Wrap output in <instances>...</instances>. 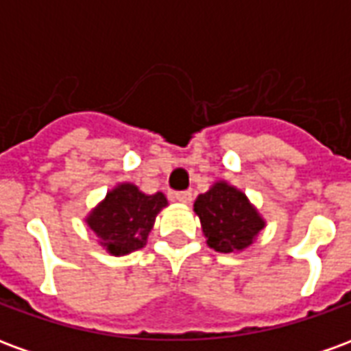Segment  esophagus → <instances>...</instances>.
Here are the masks:
<instances>
[{
    "label": "esophagus",
    "instance_id": "obj_1",
    "mask_svg": "<svg viewBox=\"0 0 351 351\" xmlns=\"http://www.w3.org/2000/svg\"><path fill=\"white\" fill-rule=\"evenodd\" d=\"M173 201H178V203H184V205H188L191 201V193L190 191H175L173 195Z\"/></svg>",
    "mask_w": 351,
    "mask_h": 351
}]
</instances>
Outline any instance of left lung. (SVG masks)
Listing matches in <instances>:
<instances>
[{
	"mask_svg": "<svg viewBox=\"0 0 351 351\" xmlns=\"http://www.w3.org/2000/svg\"><path fill=\"white\" fill-rule=\"evenodd\" d=\"M208 248L239 254L258 241L267 221L248 195L228 180H216L193 203Z\"/></svg>",
	"mask_w": 351,
	"mask_h": 351,
	"instance_id": "8db88e82",
	"label": "left lung"
}]
</instances>
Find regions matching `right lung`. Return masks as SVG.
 <instances>
[{
  "instance_id": "add662e5",
  "label": "right lung",
  "mask_w": 351,
  "mask_h": 351,
  "mask_svg": "<svg viewBox=\"0 0 351 351\" xmlns=\"http://www.w3.org/2000/svg\"><path fill=\"white\" fill-rule=\"evenodd\" d=\"M167 205L161 191L148 195L135 184L120 182L107 191L84 221L103 250L110 256H128L145 248L154 221Z\"/></svg>"
}]
</instances>
